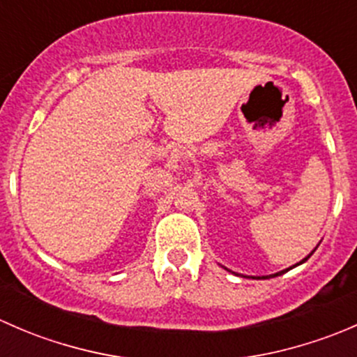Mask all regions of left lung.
Listing matches in <instances>:
<instances>
[{
	"instance_id": "left-lung-1",
	"label": "left lung",
	"mask_w": 357,
	"mask_h": 357,
	"mask_svg": "<svg viewBox=\"0 0 357 357\" xmlns=\"http://www.w3.org/2000/svg\"><path fill=\"white\" fill-rule=\"evenodd\" d=\"M307 257H309V255H307ZM307 257H305L304 261H307ZM304 261H302V262H304ZM282 273H285V271H282ZM282 273H276V275H273V276H278V275H282Z\"/></svg>"
}]
</instances>
